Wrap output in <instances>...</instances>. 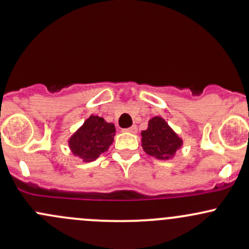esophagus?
<instances>
[{
    "label": "esophagus",
    "instance_id": "1",
    "mask_svg": "<svg viewBox=\"0 0 249 249\" xmlns=\"http://www.w3.org/2000/svg\"><path fill=\"white\" fill-rule=\"evenodd\" d=\"M125 132L132 133V134H135V133L138 132V128H136V125H132V127L127 128V129H125Z\"/></svg>",
    "mask_w": 249,
    "mask_h": 249
}]
</instances>
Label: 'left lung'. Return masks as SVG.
<instances>
[{
  "label": "left lung",
  "mask_w": 249,
  "mask_h": 249,
  "mask_svg": "<svg viewBox=\"0 0 249 249\" xmlns=\"http://www.w3.org/2000/svg\"><path fill=\"white\" fill-rule=\"evenodd\" d=\"M141 146L148 156L159 160H171L183 146V139L165 119L154 116L148 121L147 129L141 132Z\"/></svg>",
  "instance_id": "8db88e82"
}]
</instances>
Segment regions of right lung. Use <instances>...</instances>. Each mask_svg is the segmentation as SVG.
Here are the masks:
<instances>
[{
  "label": "right lung",
  "mask_w": 249,
  "mask_h": 249,
  "mask_svg": "<svg viewBox=\"0 0 249 249\" xmlns=\"http://www.w3.org/2000/svg\"><path fill=\"white\" fill-rule=\"evenodd\" d=\"M115 125L103 117L90 115L81 127L69 138L71 153L84 162H91L111 146L115 136Z\"/></svg>",
  "instance_id": "add662e5"
}]
</instances>
